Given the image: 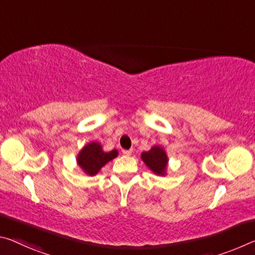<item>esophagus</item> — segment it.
Here are the masks:
<instances>
[{
  "label": "esophagus",
  "mask_w": 255,
  "mask_h": 255,
  "mask_svg": "<svg viewBox=\"0 0 255 255\" xmlns=\"http://www.w3.org/2000/svg\"><path fill=\"white\" fill-rule=\"evenodd\" d=\"M132 153V149H123V154L125 155H130Z\"/></svg>",
  "instance_id": "34e87169"
}]
</instances>
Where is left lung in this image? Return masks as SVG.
I'll use <instances>...</instances> for the list:
<instances>
[{"mask_svg":"<svg viewBox=\"0 0 255 255\" xmlns=\"http://www.w3.org/2000/svg\"><path fill=\"white\" fill-rule=\"evenodd\" d=\"M142 159L153 172H155L156 175H163L168 163V159L162 148L154 146L148 152H144L142 154Z\"/></svg>","mask_w":255,"mask_h":255,"instance_id":"8db88e82","label":"left lung"}]
</instances>
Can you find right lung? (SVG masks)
<instances>
[{
	"label": "right lung",
	"mask_w": 255,
	"mask_h": 255,
	"mask_svg": "<svg viewBox=\"0 0 255 255\" xmlns=\"http://www.w3.org/2000/svg\"><path fill=\"white\" fill-rule=\"evenodd\" d=\"M117 155H118V152L116 149H112L110 152H103L99 143H91L80 151L78 155V164L84 169L85 172L94 176L104 164L115 159Z\"/></svg>",
	"instance_id": "add662e5"
}]
</instances>
